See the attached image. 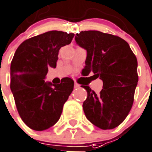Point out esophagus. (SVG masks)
Segmentation results:
<instances>
[{
  "label": "esophagus",
  "mask_w": 152,
  "mask_h": 152,
  "mask_svg": "<svg viewBox=\"0 0 152 152\" xmlns=\"http://www.w3.org/2000/svg\"><path fill=\"white\" fill-rule=\"evenodd\" d=\"M74 87H75V88H78L80 87V86L78 85V84L75 83V86H74Z\"/></svg>",
  "instance_id": "34e87169"
}]
</instances>
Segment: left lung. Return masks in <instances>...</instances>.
I'll return each mask as SVG.
<instances>
[{"mask_svg": "<svg viewBox=\"0 0 152 152\" xmlns=\"http://www.w3.org/2000/svg\"><path fill=\"white\" fill-rule=\"evenodd\" d=\"M77 45L87 52L84 72L90 71L103 81L99 94L87 86L83 110L87 119L102 129H111L125 120L133 106L137 86V59L121 37L97 30L82 31Z\"/></svg>", "mask_w": 152, "mask_h": 152, "instance_id": "left-lung-1", "label": "left lung"}]
</instances>
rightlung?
Returning a JSON list of instances; mask_svg holds the SVG:
<instances>
[{
	"mask_svg": "<svg viewBox=\"0 0 152 152\" xmlns=\"http://www.w3.org/2000/svg\"><path fill=\"white\" fill-rule=\"evenodd\" d=\"M75 34L52 30L24 41L11 63V90L24 123L36 131L50 128L58 122L63 107L74 88V81L45 82L48 67L56 68L61 47Z\"/></svg>",
	"mask_w": 152,
	"mask_h": 152,
	"instance_id": "add662e5",
	"label": "right lung"
}]
</instances>
